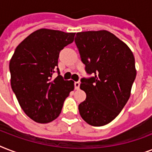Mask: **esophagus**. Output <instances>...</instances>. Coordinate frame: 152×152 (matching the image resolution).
<instances>
[{
	"label": "esophagus",
	"instance_id": "obj_1",
	"mask_svg": "<svg viewBox=\"0 0 152 152\" xmlns=\"http://www.w3.org/2000/svg\"><path fill=\"white\" fill-rule=\"evenodd\" d=\"M74 85H75V89H76V90H79V89H80V82H75V83H74Z\"/></svg>",
	"mask_w": 152,
	"mask_h": 152
}]
</instances>
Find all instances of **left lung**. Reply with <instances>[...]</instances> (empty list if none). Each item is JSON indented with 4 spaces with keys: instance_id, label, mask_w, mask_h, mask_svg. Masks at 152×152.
Segmentation results:
<instances>
[{
    "instance_id": "obj_1",
    "label": "left lung",
    "mask_w": 152,
    "mask_h": 152,
    "mask_svg": "<svg viewBox=\"0 0 152 152\" xmlns=\"http://www.w3.org/2000/svg\"><path fill=\"white\" fill-rule=\"evenodd\" d=\"M75 42L90 79H81L86 99L79 105L81 118L92 126L111 122L131 95L137 70L129 47L106 30L78 32Z\"/></svg>"
}]
</instances>
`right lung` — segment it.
<instances>
[{"label": "right lung", "mask_w": 152, "mask_h": 152, "mask_svg": "<svg viewBox=\"0 0 152 152\" xmlns=\"http://www.w3.org/2000/svg\"><path fill=\"white\" fill-rule=\"evenodd\" d=\"M75 34L37 30L18 45L11 58L12 89L23 112L35 122L55 120L74 90V82L63 80L57 63L60 51L73 42ZM56 69L58 76L53 79Z\"/></svg>", "instance_id": "right-lung-1"}]
</instances>
